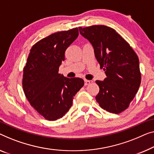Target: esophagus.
Listing matches in <instances>:
<instances>
[{
    "label": "esophagus",
    "instance_id": "34e87169",
    "mask_svg": "<svg viewBox=\"0 0 154 154\" xmlns=\"http://www.w3.org/2000/svg\"><path fill=\"white\" fill-rule=\"evenodd\" d=\"M84 82H85V86H88V85L93 83V81H92V80H86V79Z\"/></svg>",
    "mask_w": 154,
    "mask_h": 154
}]
</instances>
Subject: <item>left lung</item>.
Returning <instances> with one entry per match:
<instances>
[{
    "instance_id": "8db88e82",
    "label": "left lung",
    "mask_w": 154,
    "mask_h": 154,
    "mask_svg": "<svg viewBox=\"0 0 154 154\" xmlns=\"http://www.w3.org/2000/svg\"><path fill=\"white\" fill-rule=\"evenodd\" d=\"M79 29L93 45L97 61L106 75L104 81H96L100 87L96 100L106 111L120 113L129 106L140 85L138 57L111 27L93 26Z\"/></svg>"
}]
</instances>
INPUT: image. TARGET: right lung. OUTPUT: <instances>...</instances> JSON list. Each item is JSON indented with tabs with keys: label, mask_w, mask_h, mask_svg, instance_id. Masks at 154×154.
Here are the masks:
<instances>
[{
	"label": "right lung",
	"mask_w": 154,
	"mask_h": 154,
	"mask_svg": "<svg viewBox=\"0 0 154 154\" xmlns=\"http://www.w3.org/2000/svg\"><path fill=\"white\" fill-rule=\"evenodd\" d=\"M78 35L77 27L52 34L34 44L27 57L23 75L24 93L31 106L48 120L65 116L84 84L81 78L70 79L59 73L65 51Z\"/></svg>",
	"instance_id": "right-lung-1"
}]
</instances>
